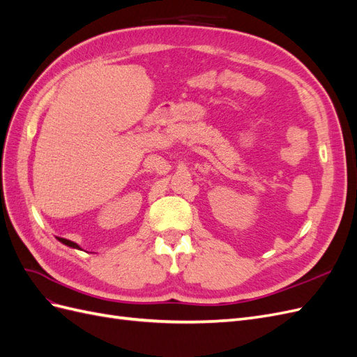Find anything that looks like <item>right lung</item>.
I'll return each mask as SVG.
<instances>
[{
	"label": "right lung",
	"instance_id": "right-lung-1",
	"mask_svg": "<svg viewBox=\"0 0 357 357\" xmlns=\"http://www.w3.org/2000/svg\"><path fill=\"white\" fill-rule=\"evenodd\" d=\"M56 238H58V241H61L62 244H66V245H68V247H73V248H77V250H82L80 245H79L77 243L70 241V240H67V238H61V236H56Z\"/></svg>",
	"mask_w": 357,
	"mask_h": 357
}]
</instances>
